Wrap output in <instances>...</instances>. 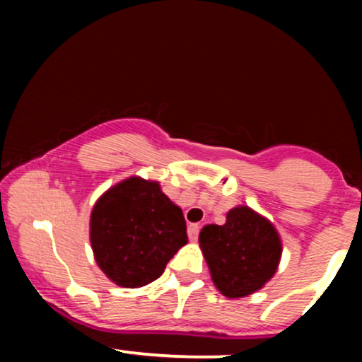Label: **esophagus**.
<instances>
[{
	"instance_id": "1",
	"label": "esophagus",
	"mask_w": 362,
	"mask_h": 362,
	"mask_svg": "<svg viewBox=\"0 0 362 362\" xmlns=\"http://www.w3.org/2000/svg\"><path fill=\"white\" fill-rule=\"evenodd\" d=\"M199 224H189V230H187V233H189V240L190 242H197V236H199Z\"/></svg>"
}]
</instances>
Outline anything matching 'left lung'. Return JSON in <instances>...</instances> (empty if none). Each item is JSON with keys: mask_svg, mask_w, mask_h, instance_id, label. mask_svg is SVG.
Instances as JSON below:
<instances>
[{"mask_svg": "<svg viewBox=\"0 0 362 362\" xmlns=\"http://www.w3.org/2000/svg\"><path fill=\"white\" fill-rule=\"evenodd\" d=\"M199 247L216 289L231 300L264 288L277 272L282 255L279 231L248 206L228 211L221 226L206 224L199 233Z\"/></svg>", "mask_w": 362, "mask_h": 362, "instance_id": "left-lung-1", "label": "left lung"}]
</instances>
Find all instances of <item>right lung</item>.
Instances as JSON below:
<instances>
[{
    "label": "right lung",
    "instance_id": "right-lung-1",
    "mask_svg": "<svg viewBox=\"0 0 362 362\" xmlns=\"http://www.w3.org/2000/svg\"><path fill=\"white\" fill-rule=\"evenodd\" d=\"M90 243L95 262L114 284L141 288L158 279L187 243L184 213L160 182L129 177L95 202Z\"/></svg>",
    "mask_w": 362,
    "mask_h": 362
}]
</instances>
